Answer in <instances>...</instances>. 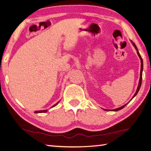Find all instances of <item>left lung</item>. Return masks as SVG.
Returning <instances> with one entry per match:
<instances>
[{
    "mask_svg": "<svg viewBox=\"0 0 151 151\" xmlns=\"http://www.w3.org/2000/svg\"><path fill=\"white\" fill-rule=\"evenodd\" d=\"M131 42H132V41H131ZM132 45H133V46L134 47L135 49L137 50V54H138V56H139V57L140 59V63H141V66H140V79H139V85H138V87H137L136 93H135V94H134V96H132V99L135 96L137 95V93H138V92H139V89H140V86H141V83H142V70H143V61H142V57H141V56H140V53H139V50H138V48H137V46L135 45V44H134V42H132ZM132 99H131V100H132ZM127 104H124V105L122 106H121V107H119V108H118V109H115L112 110V111H119V110H121L122 109H123L124 107L127 105ZM105 111H109V110H106V109H105Z\"/></svg>",
    "mask_w": 151,
    "mask_h": 151,
    "instance_id": "8db88e82",
    "label": "left lung"
}]
</instances>
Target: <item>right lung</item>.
<instances>
[{
    "label": "right lung",
    "instance_id": "1",
    "mask_svg": "<svg viewBox=\"0 0 151 151\" xmlns=\"http://www.w3.org/2000/svg\"><path fill=\"white\" fill-rule=\"evenodd\" d=\"M58 103H58H57V104H55V105H53V106H52V107H54V106H55L56 105H57V104ZM47 110H44V111H35V113H39V112H47Z\"/></svg>",
    "mask_w": 151,
    "mask_h": 151
}]
</instances>
